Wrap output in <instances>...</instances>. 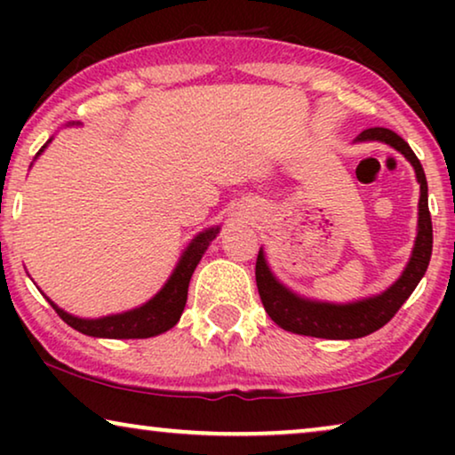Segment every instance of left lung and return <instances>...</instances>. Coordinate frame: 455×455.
Segmentation results:
<instances>
[{
    "mask_svg": "<svg viewBox=\"0 0 455 455\" xmlns=\"http://www.w3.org/2000/svg\"><path fill=\"white\" fill-rule=\"evenodd\" d=\"M358 140H381L387 142L400 151L410 164L414 165L416 178L420 182V203H419V235H416V244L412 251V259L402 273V277L385 290L383 294L369 300L354 302V304H323L310 302L304 298H298L285 290L275 277L271 275L269 267L265 263L263 251H259L257 267H254V275H257V288L260 302L279 327L285 331L298 335H310V338H325V339H356L364 335L375 333L377 329L394 319L402 304L408 300L416 285L425 275L428 260L433 252V223L431 213H428V188L425 170H422L419 157H416L412 148L402 136H397L389 128H369L363 130Z\"/></svg>",
    "mask_w": 455,
    "mask_h": 455,
    "instance_id": "obj_1",
    "label": "left lung"
}]
</instances>
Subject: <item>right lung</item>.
I'll return each mask as SVG.
<instances>
[{"label": "right lung", "mask_w": 455, "mask_h": 455, "mask_svg": "<svg viewBox=\"0 0 455 455\" xmlns=\"http://www.w3.org/2000/svg\"><path fill=\"white\" fill-rule=\"evenodd\" d=\"M45 148V147H43ZM43 148L39 153H43ZM220 232V228L204 229L190 242V246L186 248L184 257L180 259V263L170 277V282L164 285V290L159 291L153 300L142 304L140 308L130 310V313L114 315V316H103V319H78L64 313V310L55 307L49 300L55 313L61 316V321L68 323L72 329L92 335V338H109V339H145L153 338L172 329L182 316V310L186 307V298H188V283L192 273H195L198 260L207 251V246L213 242V238Z\"/></svg>", "instance_id": "obj_1"}]
</instances>
